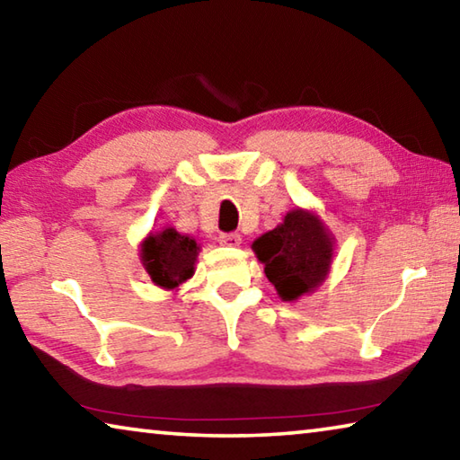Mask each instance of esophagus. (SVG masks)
Masks as SVG:
<instances>
[{"instance_id":"obj_1","label":"esophagus","mask_w":460,"mask_h":460,"mask_svg":"<svg viewBox=\"0 0 460 460\" xmlns=\"http://www.w3.org/2000/svg\"><path fill=\"white\" fill-rule=\"evenodd\" d=\"M219 241L223 245H229V247H237L241 243V235L239 233H221Z\"/></svg>"}]
</instances>
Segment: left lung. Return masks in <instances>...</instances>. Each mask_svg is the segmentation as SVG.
Returning <instances> with one entry per match:
<instances>
[{"label":"left lung","mask_w":460,"mask_h":460,"mask_svg":"<svg viewBox=\"0 0 460 460\" xmlns=\"http://www.w3.org/2000/svg\"><path fill=\"white\" fill-rule=\"evenodd\" d=\"M253 252L282 300H296L329 274L332 243L314 215L296 208L279 227L253 241Z\"/></svg>","instance_id":"8db88e82"}]
</instances>
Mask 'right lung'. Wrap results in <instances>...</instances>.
<instances>
[{"instance_id":"add662e5","label":"right lung","mask_w":460,"mask_h":460,"mask_svg":"<svg viewBox=\"0 0 460 460\" xmlns=\"http://www.w3.org/2000/svg\"><path fill=\"white\" fill-rule=\"evenodd\" d=\"M197 241L168 227L144 241L142 260L152 282L162 288H176L194 274Z\"/></svg>"}]
</instances>
